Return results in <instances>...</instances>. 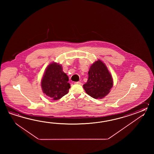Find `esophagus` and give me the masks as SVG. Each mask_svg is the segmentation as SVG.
I'll return each mask as SVG.
<instances>
[{"mask_svg": "<svg viewBox=\"0 0 154 154\" xmlns=\"http://www.w3.org/2000/svg\"><path fill=\"white\" fill-rule=\"evenodd\" d=\"M75 84H79V85H82V82H75Z\"/></svg>", "mask_w": 154, "mask_h": 154, "instance_id": "1", "label": "esophagus"}]
</instances>
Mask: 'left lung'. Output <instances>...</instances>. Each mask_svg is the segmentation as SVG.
<instances>
[{"mask_svg":"<svg viewBox=\"0 0 154 154\" xmlns=\"http://www.w3.org/2000/svg\"><path fill=\"white\" fill-rule=\"evenodd\" d=\"M86 83L83 85L87 94L95 99L103 98L113 86V79L106 66L100 60L92 64Z\"/></svg>","mask_w":154,"mask_h":154,"instance_id":"1","label":"left lung"}]
</instances>
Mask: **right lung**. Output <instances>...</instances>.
Returning a JSON list of instances; mask_svg holds the SVG:
<instances>
[{
	"label": "right lung",
	"instance_id": "1",
	"mask_svg": "<svg viewBox=\"0 0 154 154\" xmlns=\"http://www.w3.org/2000/svg\"><path fill=\"white\" fill-rule=\"evenodd\" d=\"M69 78L63 72L62 66L51 63L46 69L41 80L43 92L52 100H58L67 94L70 88Z\"/></svg>",
	"mask_w": 154,
	"mask_h": 154
}]
</instances>
